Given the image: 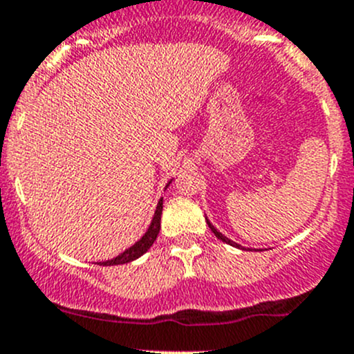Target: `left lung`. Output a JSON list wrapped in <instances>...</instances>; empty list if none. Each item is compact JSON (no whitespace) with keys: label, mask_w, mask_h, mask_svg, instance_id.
I'll use <instances>...</instances> for the list:
<instances>
[{"label":"left lung","mask_w":354,"mask_h":354,"mask_svg":"<svg viewBox=\"0 0 354 354\" xmlns=\"http://www.w3.org/2000/svg\"><path fill=\"white\" fill-rule=\"evenodd\" d=\"M205 221H207V224H209L210 231H212V233H214V234H216V236H217V238H219V240H221V241H224V243H227V245H231V246H236V248L246 250V248H243V246H241V245L234 243V241H231V240H230V238H226V236H224V234H223V233H219V231H217V230H216V227H214V226H212V224H210V223H209V219H205Z\"/></svg>","instance_id":"left-lung-1"}]
</instances>
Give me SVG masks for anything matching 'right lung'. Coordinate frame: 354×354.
<instances>
[{
	"mask_svg": "<svg viewBox=\"0 0 354 354\" xmlns=\"http://www.w3.org/2000/svg\"><path fill=\"white\" fill-rule=\"evenodd\" d=\"M160 214H162V198H160L159 203H157L156 214H154V217H152V223H151V226H149L147 233H145L144 236H142L133 246H130V248L124 250L121 255H118L116 259L106 260V262H99V266H120V263H128V262H131V260H135V259H138V257L144 255V253L147 252V250L152 246V243L156 241L157 234H159Z\"/></svg>",
	"mask_w": 354,
	"mask_h": 354,
	"instance_id": "1",
	"label": "right lung"
}]
</instances>
